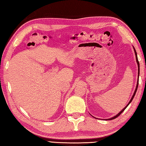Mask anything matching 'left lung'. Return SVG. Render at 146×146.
Segmentation results:
<instances>
[{
  "mask_svg": "<svg viewBox=\"0 0 146 146\" xmlns=\"http://www.w3.org/2000/svg\"><path fill=\"white\" fill-rule=\"evenodd\" d=\"M133 50H134V52H135V57H136V62H137V65H138V79H139V72H140V68H139V61H138V58H137V52H136V51H135V49L134 48V47H133ZM138 84H139V81H137V86H136V88H135V91H134V93H133V96H132V98H131V100H130V102H129V103L127 104V105L125 107V108L122 110H121L120 113H118L117 115H115V117H112V118H109V119H108V120H113V119H115V118H116L117 117H118L119 115H121V113H122L126 109V108L127 107L129 106V104L132 102V100L133 99V98H134V96H135V93H136V91H137V88H138Z\"/></svg>",
  "mask_w": 146,
  "mask_h": 146,
  "instance_id": "left-lung-1",
  "label": "left lung"
}]
</instances>
